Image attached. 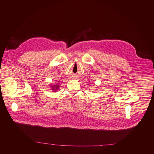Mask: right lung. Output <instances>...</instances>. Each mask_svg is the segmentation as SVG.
<instances>
[{
    "label": "right lung",
    "mask_w": 154,
    "mask_h": 154,
    "mask_svg": "<svg viewBox=\"0 0 154 154\" xmlns=\"http://www.w3.org/2000/svg\"><path fill=\"white\" fill-rule=\"evenodd\" d=\"M50 85H51V90H52L53 92H56L57 91L59 90V87H60L59 83H56L55 84H54V85L51 84Z\"/></svg>",
    "instance_id": "1"
}]
</instances>
